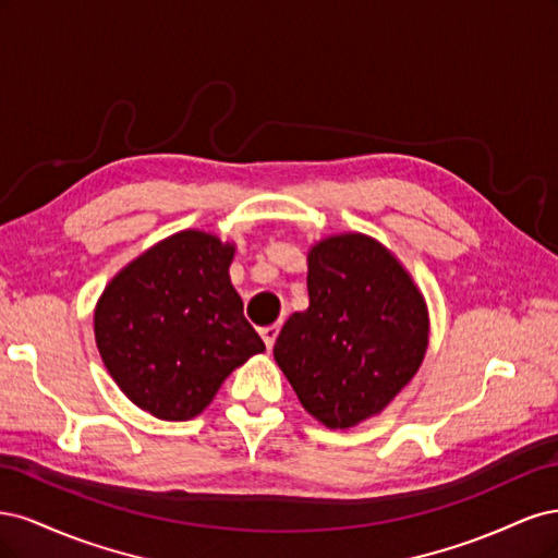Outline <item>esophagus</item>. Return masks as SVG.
<instances>
[{"instance_id":"34e87169","label":"esophagus","mask_w":558,"mask_h":558,"mask_svg":"<svg viewBox=\"0 0 558 558\" xmlns=\"http://www.w3.org/2000/svg\"><path fill=\"white\" fill-rule=\"evenodd\" d=\"M279 330H281V324H272V326H265V328H260V337H263V342H265V347H267V349H272V347H275Z\"/></svg>"}]
</instances>
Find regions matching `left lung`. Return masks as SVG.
Wrapping results in <instances>:
<instances>
[{
    "label": "left lung",
    "mask_w": 558,
    "mask_h": 558,
    "mask_svg": "<svg viewBox=\"0 0 558 558\" xmlns=\"http://www.w3.org/2000/svg\"><path fill=\"white\" fill-rule=\"evenodd\" d=\"M310 307L286 320L275 361L318 424L353 428L381 414L424 363V293L381 242L342 232L307 253Z\"/></svg>",
    "instance_id": "obj_1"
}]
</instances>
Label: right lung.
Listing matches in <instances>:
<instances>
[{"mask_svg": "<svg viewBox=\"0 0 558 558\" xmlns=\"http://www.w3.org/2000/svg\"><path fill=\"white\" fill-rule=\"evenodd\" d=\"M232 258L234 242L189 228L146 248L99 295V356L140 410L189 421L265 351L230 281Z\"/></svg>", "mask_w": 558, "mask_h": 558, "instance_id": "right-lung-1", "label": "right lung"}]
</instances>
